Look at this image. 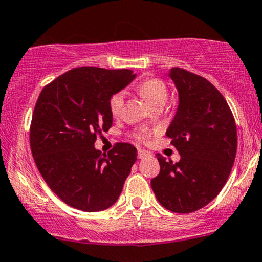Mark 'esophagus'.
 <instances>
[{"instance_id":"34e87169","label":"esophagus","mask_w":262,"mask_h":262,"mask_svg":"<svg viewBox=\"0 0 262 262\" xmlns=\"http://www.w3.org/2000/svg\"><path fill=\"white\" fill-rule=\"evenodd\" d=\"M148 156H150L148 152H146V150H143V149H138V158L140 159L146 158V157H148Z\"/></svg>"}]
</instances>
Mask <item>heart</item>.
Here are the masks:
<instances>
[{"instance_id":"obj_1","label":"heart","mask_w":262,"mask_h":262,"mask_svg":"<svg viewBox=\"0 0 262 262\" xmlns=\"http://www.w3.org/2000/svg\"><path fill=\"white\" fill-rule=\"evenodd\" d=\"M138 92L150 105L156 106L158 104H164L168 98V88L165 83L158 78H148L143 81L137 87ZM125 101V92H118L109 101V109L113 116H119L122 112Z\"/></svg>"}]
</instances>
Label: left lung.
<instances>
[{
	"mask_svg": "<svg viewBox=\"0 0 262 262\" xmlns=\"http://www.w3.org/2000/svg\"><path fill=\"white\" fill-rule=\"evenodd\" d=\"M168 76L179 104L167 136L180 161L157 155L161 171L150 186L163 207L190 213L210 204L227 183L236 155V126L223 95L207 79L178 67Z\"/></svg>",
	"mask_w": 262,
	"mask_h": 262,
	"instance_id": "8db88e82",
	"label": "left lung"
}]
</instances>
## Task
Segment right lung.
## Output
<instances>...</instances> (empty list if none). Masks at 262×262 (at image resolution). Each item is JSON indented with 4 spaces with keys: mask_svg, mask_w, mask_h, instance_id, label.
Returning <instances> with one entry per match:
<instances>
[{
    "mask_svg": "<svg viewBox=\"0 0 262 262\" xmlns=\"http://www.w3.org/2000/svg\"><path fill=\"white\" fill-rule=\"evenodd\" d=\"M131 70L77 67L42 88L30 125V148L49 187L71 207L106 210L118 201L137 159L130 143L103 155L97 135L113 125L109 101L134 81Z\"/></svg>",
    "mask_w": 262,
    "mask_h": 262,
    "instance_id": "add662e5",
    "label": "right lung"
}]
</instances>
